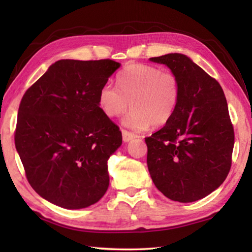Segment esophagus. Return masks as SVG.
<instances>
[{
	"label": "esophagus",
	"instance_id": "esophagus-1",
	"mask_svg": "<svg viewBox=\"0 0 252 252\" xmlns=\"http://www.w3.org/2000/svg\"><path fill=\"white\" fill-rule=\"evenodd\" d=\"M135 136L136 135L134 133H132V132L122 129V139H123V141H125V142H129L130 140L134 139Z\"/></svg>",
	"mask_w": 252,
	"mask_h": 252
}]
</instances>
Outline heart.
I'll list each match as a JSON object with an SVG mask.
<instances>
[{
  "mask_svg": "<svg viewBox=\"0 0 252 252\" xmlns=\"http://www.w3.org/2000/svg\"><path fill=\"white\" fill-rule=\"evenodd\" d=\"M117 80L119 88L105 83L99 92V106L106 117L121 116L130 104L132 110L123 123L131 129L159 127L171 120L180 101V83L173 72L132 63Z\"/></svg>",
  "mask_w": 252,
  "mask_h": 252,
  "instance_id": "heart-1",
  "label": "heart"
}]
</instances>
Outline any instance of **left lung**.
<instances>
[{"label":"left lung","mask_w":252,"mask_h":252,"mask_svg":"<svg viewBox=\"0 0 252 252\" xmlns=\"http://www.w3.org/2000/svg\"><path fill=\"white\" fill-rule=\"evenodd\" d=\"M178 76L180 101L162 129L146 138L152 181L165 197L197 201L220 187L231 168L233 126L218 81L183 54L151 58Z\"/></svg>","instance_id":"1"}]
</instances>
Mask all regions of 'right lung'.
<instances>
[{
  "label": "right lung",
  "instance_id": "1",
  "mask_svg": "<svg viewBox=\"0 0 252 252\" xmlns=\"http://www.w3.org/2000/svg\"><path fill=\"white\" fill-rule=\"evenodd\" d=\"M119 66L110 59L60 60L21 100L14 141L25 176L59 207L87 208L108 190V160L122 133L100 109L99 92Z\"/></svg>",
  "mask_w": 252,
  "mask_h": 252
}]
</instances>
